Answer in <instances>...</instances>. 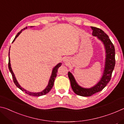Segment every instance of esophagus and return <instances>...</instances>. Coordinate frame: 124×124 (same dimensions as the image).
<instances>
[{"instance_id":"esophagus-1","label":"esophagus","mask_w":124,"mask_h":124,"mask_svg":"<svg viewBox=\"0 0 124 124\" xmlns=\"http://www.w3.org/2000/svg\"><path fill=\"white\" fill-rule=\"evenodd\" d=\"M64 62H67V60H64Z\"/></svg>"}]
</instances>
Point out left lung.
<instances>
[{"label": "left lung", "mask_w": 124, "mask_h": 124, "mask_svg": "<svg viewBox=\"0 0 124 124\" xmlns=\"http://www.w3.org/2000/svg\"><path fill=\"white\" fill-rule=\"evenodd\" d=\"M91 28L93 30L92 35L93 36L97 37L103 43L106 49V58L104 70L101 79L95 86L90 89H85L80 86L75 80L72 73L68 72V77L70 80L71 87L73 91L77 95L84 97L91 96L97 92L102 91L106 87L110 80L112 72L114 70L115 64V48L109 38L102 29L95 27H91Z\"/></svg>", "instance_id": "1"}]
</instances>
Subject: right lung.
I'll use <instances>...</instances> for the list:
<instances>
[{
  "label": "right lung",
  "mask_w": 124,
  "mask_h": 124,
  "mask_svg": "<svg viewBox=\"0 0 124 124\" xmlns=\"http://www.w3.org/2000/svg\"><path fill=\"white\" fill-rule=\"evenodd\" d=\"M32 27V26H31ZM27 27H26V28H24L23 29H22L21 31H20V32H18L17 35H16L15 38V39H14V40L12 42H14L16 38L17 37L18 35H20V34L22 32L23 30H24L25 29H27ZM9 53L10 52H9V63H8V67H9V70L10 72H11V75H12V79H13V80H14V82L15 83V84L16 85V86L17 87L19 88L20 90H21L22 91L24 92L25 93H26L28 94V95H30V96H43V95H45L48 92H50V90L54 86V80H55V78L56 76H57V70L59 67L61 66V63H58L57 65H56V66L54 67L53 70H52V74H51V78H50V80H49V84H48V85L47 86V87L45 88V89L43 90V91H41L40 92H29L28 91H27L26 90L24 89L23 88H22L21 86L19 85V84L18 83L17 81V80L16 79L15 77V75L14 74L13 72H12V69H11V64H10V57H9Z\"/></svg>",
  "instance_id": "1"
}]
</instances>
